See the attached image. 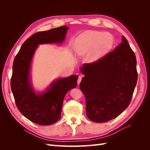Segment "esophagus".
I'll use <instances>...</instances> for the list:
<instances>
[{
    "label": "esophagus",
    "mask_w": 150,
    "mask_h": 150,
    "mask_svg": "<svg viewBox=\"0 0 150 150\" xmlns=\"http://www.w3.org/2000/svg\"><path fill=\"white\" fill-rule=\"evenodd\" d=\"M82 78H83V77L81 76H79L78 79V84H79V83H81V80H82Z\"/></svg>",
    "instance_id": "34e87169"
}]
</instances>
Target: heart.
<instances>
[{
  "label": "heart",
  "instance_id": "1",
  "mask_svg": "<svg viewBox=\"0 0 150 150\" xmlns=\"http://www.w3.org/2000/svg\"><path fill=\"white\" fill-rule=\"evenodd\" d=\"M112 38L110 34L89 30L81 34L76 42V51L79 56L89 54L90 62L99 60L112 46Z\"/></svg>",
  "mask_w": 150,
  "mask_h": 150
}]
</instances>
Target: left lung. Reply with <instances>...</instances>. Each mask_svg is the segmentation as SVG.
Segmentation results:
<instances>
[{"label": "left lung", "instance_id": "1", "mask_svg": "<svg viewBox=\"0 0 150 150\" xmlns=\"http://www.w3.org/2000/svg\"><path fill=\"white\" fill-rule=\"evenodd\" d=\"M79 87L86 98L88 118L104 122L115 118L128 108L138 79L137 59L128 40L99 60L85 64Z\"/></svg>", "mask_w": 150, "mask_h": 150}]
</instances>
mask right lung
<instances>
[{"mask_svg":"<svg viewBox=\"0 0 150 150\" xmlns=\"http://www.w3.org/2000/svg\"><path fill=\"white\" fill-rule=\"evenodd\" d=\"M68 29L61 26L32 35L22 45L13 61L11 87L15 103L22 114L34 123L50 125L59 120L65 95L77 85L78 76L72 75L55 81L46 92L37 94L29 83L30 62L38 45L61 43Z\"/></svg>","mask_w":150,"mask_h":150,"instance_id":"obj_1","label":"right lung"}]
</instances>
